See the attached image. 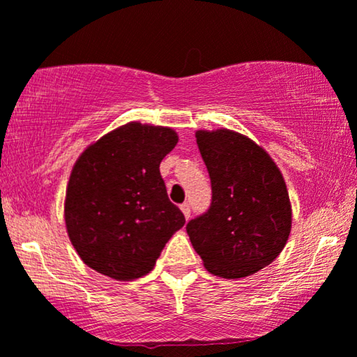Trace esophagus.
<instances>
[{
    "label": "esophagus",
    "instance_id": "1",
    "mask_svg": "<svg viewBox=\"0 0 357 357\" xmlns=\"http://www.w3.org/2000/svg\"><path fill=\"white\" fill-rule=\"evenodd\" d=\"M181 212L184 213V218H186V220H189V218H191V207H189V204H183Z\"/></svg>",
    "mask_w": 357,
    "mask_h": 357
}]
</instances>
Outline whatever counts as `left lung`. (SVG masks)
<instances>
[{
	"label": "left lung",
	"mask_w": 357,
	"mask_h": 357,
	"mask_svg": "<svg viewBox=\"0 0 357 357\" xmlns=\"http://www.w3.org/2000/svg\"><path fill=\"white\" fill-rule=\"evenodd\" d=\"M197 146L212 184L206 213L186 225L208 273L238 279L273 263L287 243L292 208L273 158L248 137L197 130Z\"/></svg>",
	"instance_id": "1"
}]
</instances>
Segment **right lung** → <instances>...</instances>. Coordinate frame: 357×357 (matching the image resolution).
I'll list each match as a JSON object with an SVG mask.
<instances>
[{
    "instance_id": "right-lung-1",
    "label": "right lung",
    "mask_w": 357,
    "mask_h": 357,
    "mask_svg": "<svg viewBox=\"0 0 357 357\" xmlns=\"http://www.w3.org/2000/svg\"><path fill=\"white\" fill-rule=\"evenodd\" d=\"M178 144L169 127L129 122L89 145L66 188L65 223L84 264L117 281L149 274L184 215L160 163Z\"/></svg>"
}]
</instances>
